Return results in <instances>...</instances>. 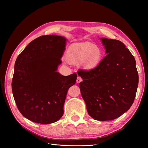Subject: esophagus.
I'll use <instances>...</instances> for the list:
<instances>
[{
  "mask_svg": "<svg viewBox=\"0 0 148 148\" xmlns=\"http://www.w3.org/2000/svg\"><path fill=\"white\" fill-rule=\"evenodd\" d=\"M82 81H83V79L78 76V77L77 78V83H80V82H82Z\"/></svg>",
  "mask_w": 148,
  "mask_h": 148,
  "instance_id": "1",
  "label": "esophagus"
}]
</instances>
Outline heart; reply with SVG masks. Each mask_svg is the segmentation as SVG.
Returning a JSON list of instances; mask_svg holds the SVG:
<instances>
[{"label": "heart", "instance_id": "obj_1", "mask_svg": "<svg viewBox=\"0 0 148 148\" xmlns=\"http://www.w3.org/2000/svg\"><path fill=\"white\" fill-rule=\"evenodd\" d=\"M102 57L99 48L89 42L71 44L66 51V58L70 63L81 65L85 70H91L99 63Z\"/></svg>", "mask_w": 148, "mask_h": 148}]
</instances>
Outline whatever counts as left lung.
I'll return each instance as SVG.
<instances>
[{"mask_svg": "<svg viewBox=\"0 0 148 148\" xmlns=\"http://www.w3.org/2000/svg\"><path fill=\"white\" fill-rule=\"evenodd\" d=\"M106 56L96 67L79 70V83L88 114L96 120L119 117L130 108L136 96L138 74L135 57L119 40L100 38Z\"/></svg>", "mask_w": 148, "mask_h": 148, "instance_id": "left-lung-1", "label": "left lung"}]
</instances>
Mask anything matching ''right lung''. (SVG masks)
I'll list each match as a JSON object with an SVG mask.
<instances>
[{
    "instance_id": "1",
    "label": "right lung",
    "mask_w": 148,
    "mask_h": 148,
    "mask_svg": "<svg viewBox=\"0 0 148 148\" xmlns=\"http://www.w3.org/2000/svg\"><path fill=\"white\" fill-rule=\"evenodd\" d=\"M67 39L60 36H42L31 41L15 63L12 82L13 97L20 113L35 123L50 124L64 114L69 89L77 75L57 71Z\"/></svg>"
}]
</instances>
